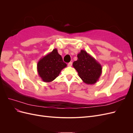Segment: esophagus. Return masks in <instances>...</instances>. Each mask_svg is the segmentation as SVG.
I'll list each match as a JSON object with an SVG mask.
<instances>
[{
    "label": "esophagus",
    "instance_id": "esophagus-1",
    "mask_svg": "<svg viewBox=\"0 0 133 133\" xmlns=\"http://www.w3.org/2000/svg\"><path fill=\"white\" fill-rule=\"evenodd\" d=\"M72 64H73V63H72V62H70V63H69L68 64V65L69 66H71Z\"/></svg>",
    "mask_w": 133,
    "mask_h": 133
}]
</instances>
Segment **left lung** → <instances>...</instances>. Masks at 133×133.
<instances>
[{"label": "left lung", "mask_w": 133, "mask_h": 133, "mask_svg": "<svg viewBox=\"0 0 133 133\" xmlns=\"http://www.w3.org/2000/svg\"><path fill=\"white\" fill-rule=\"evenodd\" d=\"M78 59L73 66L78 71L79 77L87 84H94L102 73V66L96 59L84 50L77 55Z\"/></svg>", "instance_id": "left-lung-1"}]
</instances>
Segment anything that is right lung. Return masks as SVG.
Masks as SVG:
<instances>
[{
    "mask_svg": "<svg viewBox=\"0 0 133 133\" xmlns=\"http://www.w3.org/2000/svg\"><path fill=\"white\" fill-rule=\"evenodd\" d=\"M66 66L58 50L54 49L39 60L38 73L44 82L49 83L58 77L62 70Z\"/></svg>",
    "mask_w": 133,
    "mask_h": 133,
    "instance_id": "1",
    "label": "right lung"
}]
</instances>
